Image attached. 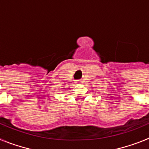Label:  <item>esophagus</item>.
I'll list each match as a JSON object with an SVG mask.
<instances>
[{
    "label": "esophagus",
    "instance_id": "34e87169",
    "mask_svg": "<svg viewBox=\"0 0 149 149\" xmlns=\"http://www.w3.org/2000/svg\"><path fill=\"white\" fill-rule=\"evenodd\" d=\"M75 83H76V84H81V81H75Z\"/></svg>",
    "mask_w": 149,
    "mask_h": 149
}]
</instances>
